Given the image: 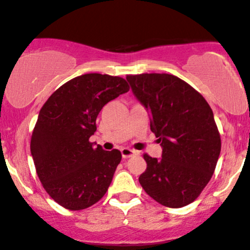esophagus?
Here are the masks:
<instances>
[{
    "label": "esophagus",
    "instance_id": "esophagus-1",
    "mask_svg": "<svg viewBox=\"0 0 250 250\" xmlns=\"http://www.w3.org/2000/svg\"><path fill=\"white\" fill-rule=\"evenodd\" d=\"M121 153H122L123 158L127 159V158H130V157L135 156V154H138V152L134 151V149H130V148H127V147H125V148L121 149Z\"/></svg>",
    "mask_w": 250,
    "mask_h": 250
}]
</instances>
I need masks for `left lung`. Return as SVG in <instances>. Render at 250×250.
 <instances>
[{
  "mask_svg": "<svg viewBox=\"0 0 250 250\" xmlns=\"http://www.w3.org/2000/svg\"><path fill=\"white\" fill-rule=\"evenodd\" d=\"M134 96L151 114V130L162 158L144 154L147 167L139 177L144 190L163 206L180 208L198 198L213 175L220 134L206 99L171 74L127 75Z\"/></svg>",
  "mask_w": 250,
  "mask_h": 250,
  "instance_id": "left-lung-1",
  "label": "left lung"
}]
</instances>
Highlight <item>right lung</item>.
Masks as SVG:
<instances>
[{
  "instance_id": "add662e5",
  "label": "right lung",
  "mask_w": 250,
  "mask_h": 250,
  "mask_svg": "<svg viewBox=\"0 0 250 250\" xmlns=\"http://www.w3.org/2000/svg\"><path fill=\"white\" fill-rule=\"evenodd\" d=\"M128 91L123 78L90 73L63 83L42 106L31 154L44 189L64 208L85 209L106 193L122 156L90 138L104 105Z\"/></svg>"
}]
</instances>
